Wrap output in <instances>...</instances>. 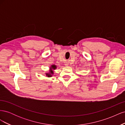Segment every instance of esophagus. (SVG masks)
Wrapping results in <instances>:
<instances>
[{
    "label": "esophagus",
    "instance_id": "obj_1",
    "mask_svg": "<svg viewBox=\"0 0 125 125\" xmlns=\"http://www.w3.org/2000/svg\"><path fill=\"white\" fill-rule=\"evenodd\" d=\"M65 65L66 66H68V64H67V63H66V64H65Z\"/></svg>",
    "mask_w": 125,
    "mask_h": 125
}]
</instances>
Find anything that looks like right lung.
Returning <instances> with one entry per match:
<instances>
[{"mask_svg":"<svg viewBox=\"0 0 125 125\" xmlns=\"http://www.w3.org/2000/svg\"><path fill=\"white\" fill-rule=\"evenodd\" d=\"M57 67V66L55 65H51V67H50V69H49V71L48 73H45V75H46V76L48 78L52 77V75L54 74V70L56 69Z\"/></svg>","mask_w":125,"mask_h":125,"instance_id":"1","label":"right lung"}]
</instances>
